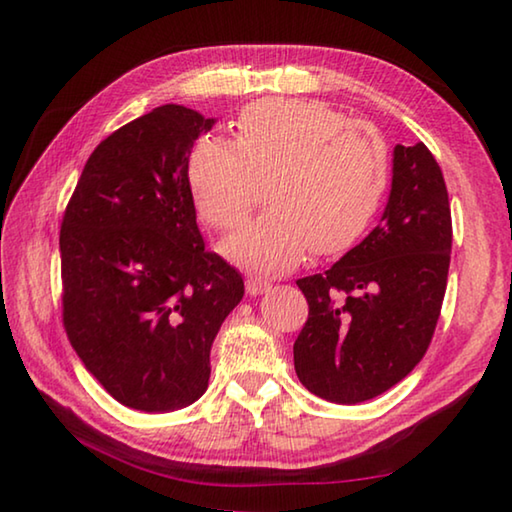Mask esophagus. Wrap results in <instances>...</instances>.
Wrapping results in <instances>:
<instances>
[{"mask_svg": "<svg viewBox=\"0 0 512 512\" xmlns=\"http://www.w3.org/2000/svg\"><path fill=\"white\" fill-rule=\"evenodd\" d=\"M271 287H273V284L262 280V277H248V280H246L248 296H262V293L271 291Z\"/></svg>", "mask_w": 512, "mask_h": 512, "instance_id": "34e87169", "label": "esophagus"}]
</instances>
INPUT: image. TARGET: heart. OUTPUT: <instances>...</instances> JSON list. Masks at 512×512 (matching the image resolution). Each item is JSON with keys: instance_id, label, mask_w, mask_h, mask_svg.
<instances>
[{"instance_id": "1", "label": "heart", "mask_w": 512, "mask_h": 512, "mask_svg": "<svg viewBox=\"0 0 512 512\" xmlns=\"http://www.w3.org/2000/svg\"><path fill=\"white\" fill-rule=\"evenodd\" d=\"M203 219L230 230L246 219L255 183L268 210L221 244L253 271L282 273L357 241L384 198L388 153L368 126L323 101H255L235 121V142L201 137L187 164Z\"/></svg>"}]
</instances>
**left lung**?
Listing matches in <instances>:
<instances>
[{"instance_id": "8db88e82", "label": "left lung", "mask_w": 512, "mask_h": 512, "mask_svg": "<svg viewBox=\"0 0 512 512\" xmlns=\"http://www.w3.org/2000/svg\"><path fill=\"white\" fill-rule=\"evenodd\" d=\"M449 253L443 171L422 142L397 144L377 228L325 273L296 282L309 302L293 343L302 386L327 402L359 404L409 375L438 323Z\"/></svg>"}]
</instances>
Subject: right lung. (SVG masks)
I'll return each mask as SVG.
<instances>
[{"mask_svg": "<svg viewBox=\"0 0 512 512\" xmlns=\"http://www.w3.org/2000/svg\"><path fill=\"white\" fill-rule=\"evenodd\" d=\"M216 124L192 108H153L106 137L60 228L63 320L90 375L146 413L194 404L210 350L244 280L207 253L187 164Z\"/></svg>", "mask_w": 512, "mask_h": 512, "instance_id": "add662e5", "label": "right lung"}]
</instances>
